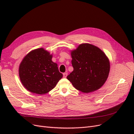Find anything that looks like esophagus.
Instances as JSON below:
<instances>
[{
    "instance_id": "1",
    "label": "esophagus",
    "mask_w": 134,
    "mask_h": 134,
    "mask_svg": "<svg viewBox=\"0 0 134 134\" xmlns=\"http://www.w3.org/2000/svg\"><path fill=\"white\" fill-rule=\"evenodd\" d=\"M67 75H68V73H64L63 74V78H66L67 77Z\"/></svg>"
}]
</instances>
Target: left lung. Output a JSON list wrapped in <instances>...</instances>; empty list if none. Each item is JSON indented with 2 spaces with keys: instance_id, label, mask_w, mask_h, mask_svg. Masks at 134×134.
Here are the masks:
<instances>
[{
  "instance_id": "obj_1",
  "label": "left lung",
  "mask_w": 134,
  "mask_h": 134,
  "mask_svg": "<svg viewBox=\"0 0 134 134\" xmlns=\"http://www.w3.org/2000/svg\"><path fill=\"white\" fill-rule=\"evenodd\" d=\"M73 71L67 76L73 86L82 93L99 89L106 82L110 72L109 58L98 47L81 43L71 51Z\"/></svg>"
}]
</instances>
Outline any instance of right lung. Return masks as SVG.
<instances>
[{
	"label": "right lung",
	"instance_id": "1",
	"mask_svg": "<svg viewBox=\"0 0 134 134\" xmlns=\"http://www.w3.org/2000/svg\"><path fill=\"white\" fill-rule=\"evenodd\" d=\"M52 58L53 54L43 48L34 49L24 56L18 73L21 82L28 91L37 94L47 93L62 78Z\"/></svg>",
	"mask_w": 134,
	"mask_h": 134
}]
</instances>
